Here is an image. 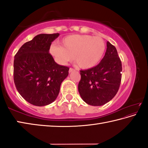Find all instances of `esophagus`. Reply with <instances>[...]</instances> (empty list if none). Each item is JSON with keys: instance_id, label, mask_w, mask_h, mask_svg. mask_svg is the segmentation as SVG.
I'll list each match as a JSON object with an SVG mask.
<instances>
[{"instance_id": "obj_1", "label": "esophagus", "mask_w": 148, "mask_h": 148, "mask_svg": "<svg viewBox=\"0 0 148 148\" xmlns=\"http://www.w3.org/2000/svg\"><path fill=\"white\" fill-rule=\"evenodd\" d=\"M74 71H75V70H74V69H72V68H70V69H69V72H70V73H71V72H74Z\"/></svg>"}]
</instances>
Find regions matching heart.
<instances>
[{"instance_id": "obj_1", "label": "heart", "mask_w": 148, "mask_h": 148, "mask_svg": "<svg viewBox=\"0 0 148 148\" xmlns=\"http://www.w3.org/2000/svg\"><path fill=\"white\" fill-rule=\"evenodd\" d=\"M106 45L99 36L72 34L62 38L60 46H53L50 52L61 64L71 61L72 57L80 68L90 69L99 63L103 56Z\"/></svg>"}]
</instances>
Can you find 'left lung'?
<instances>
[{"instance_id":"8db88e82","label":"left lung","mask_w":148,"mask_h":148,"mask_svg":"<svg viewBox=\"0 0 148 148\" xmlns=\"http://www.w3.org/2000/svg\"><path fill=\"white\" fill-rule=\"evenodd\" d=\"M122 64L116 47L107 42L105 56L99 64L80 71L78 91L91 106H102L114 98L121 81Z\"/></svg>"}]
</instances>
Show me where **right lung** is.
I'll return each mask as SVG.
<instances>
[{"label": "right lung", "instance_id": "right-lung-1", "mask_svg": "<svg viewBox=\"0 0 148 148\" xmlns=\"http://www.w3.org/2000/svg\"><path fill=\"white\" fill-rule=\"evenodd\" d=\"M59 33L40 34L25 43L15 55L14 81L21 96L30 104L43 106L58 96L69 68L55 62L49 53Z\"/></svg>", "mask_w": 148, "mask_h": 148}]
</instances>
